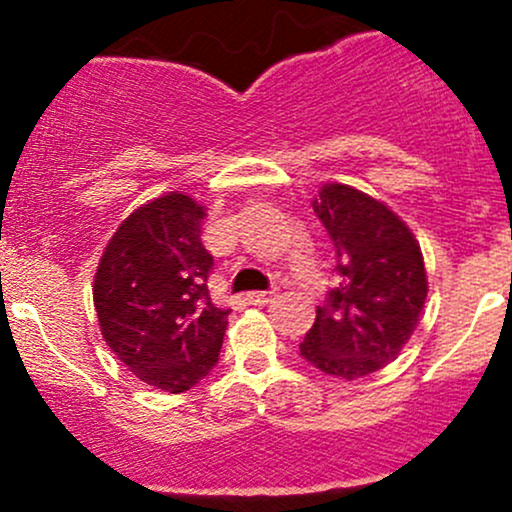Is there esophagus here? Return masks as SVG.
I'll use <instances>...</instances> for the list:
<instances>
[{
  "instance_id": "obj_1",
  "label": "esophagus",
  "mask_w": 512,
  "mask_h": 512,
  "mask_svg": "<svg viewBox=\"0 0 512 512\" xmlns=\"http://www.w3.org/2000/svg\"><path fill=\"white\" fill-rule=\"evenodd\" d=\"M275 289H272V292H247V302L250 304H257V307H262V304H267V302H272V299H275Z\"/></svg>"
}]
</instances>
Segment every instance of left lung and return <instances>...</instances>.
Instances as JSON below:
<instances>
[{"label":"left lung","mask_w":512,"mask_h":512,"mask_svg":"<svg viewBox=\"0 0 512 512\" xmlns=\"http://www.w3.org/2000/svg\"><path fill=\"white\" fill-rule=\"evenodd\" d=\"M312 208L337 247L342 280L317 307L299 352L327 376L354 381L394 361L421 322L423 252L389 205L354 185L324 183Z\"/></svg>","instance_id":"8db88e82"}]
</instances>
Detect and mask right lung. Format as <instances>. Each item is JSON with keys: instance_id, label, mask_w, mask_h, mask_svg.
Instances as JSON below:
<instances>
[{"instance_id": "obj_1", "label": "right lung", "mask_w": 512, "mask_h": 512, "mask_svg": "<svg viewBox=\"0 0 512 512\" xmlns=\"http://www.w3.org/2000/svg\"><path fill=\"white\" fill-rule=\"evenodd\" d=\"M208 208L173 190L133 210L94 275L98 329L136 379L180 394L213 369L230 309L208 294L213 255L200 230Z\"/></svg>"}]
</instances>
